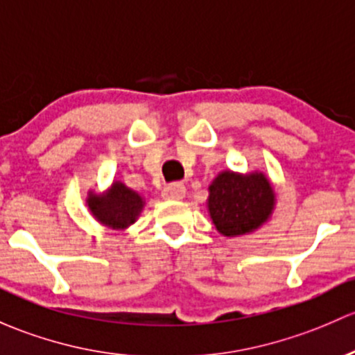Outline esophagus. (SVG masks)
<instances>
[{"label": "esophagus", "instance_id": "1", "mask_svg": "<svg viewBox=\"0 0 355 355\" xmlns=\"http://www.w3.org/2000/svg\"><path fill=\"white\" fill-rule=\"evenodd\" d=\"M186 195V188L181 182H174V184H169L164 188L162 196L166 200H182Z\"/></svg>", "mask_w": 355, "mask_h": 355}]
</instances>
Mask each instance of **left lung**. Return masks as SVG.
<instances>
[{"instance_id": "obj_1", "label": "left lung", "mask_w": 355, "mask_h": 355, "mask_svg": "<svg viewBox=\"0 0 355 355\" xmlns=\"http://www.w3.org/2000/svg\"><path fill=\"white\" fill-rule=\"evenodd\" d=\"M208 211L215 229L227 237L261 227L275 208V191L263 173L222 171L208 186Z\"/></svg>"}]
</instances>
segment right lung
<instances>
[{
	"label": "right lung",
	"mask_w": 355,
	"mask_h": 355,
	"mask_svg": "<svg viewBox=\"0 0 355 355\" xmlns=\"http://www.w3.org/2000/svg\"><path fill=\"white\" fill-rule=\"evenodd\" d=\"M87 205H89L90 214L102 225L123 231L137 222L138 215L144 210L145 202L137 191L128 188L124 182L114 181L111 188L101 195L89 191Z\"/></svg>",
	"instance_id": "1"
}]
</instances>
